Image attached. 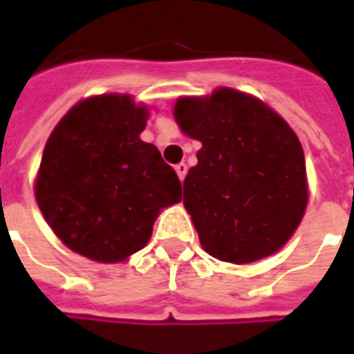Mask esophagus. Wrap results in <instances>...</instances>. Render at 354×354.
<instances>
[{
    "mask_svg": "<svg viewBox=\"0 0 354 354\" xmlns=\"http://www.w3.org/2000/svg\"><path fill=\"white\" fill-rule=\"evenodd\" d=\"M174 169H176L178 178H180V180H184L185 174H187V165H185V162H180V165H176Z\"/></svg>",
    "mask_w": 354,
    "mask_h": 354,
    "instance_id": "esophagus-1",
    "label": "esophagus"
}]
</instances>
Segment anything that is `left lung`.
I'll use <instances>...</instances> for the list:
<instances>
[{
    "label": "left lung",
    "mask_w": 354,
    "mask_h": 354,
    "mask_svg": "<svg viewBox=\"0 0 354 354\" xmlns=\"http://www.w3.org/2000/svg\"><path fill=\"white\" fill-rule=\"evenodd\" d=\"M174 119L203 144L184 180V207L203 248L230 263L281 250L309 197L296 132L261 100L227 87L178 98Z\"/></svg>",
    "instance_id": "8db88e82"
}]
</instances>
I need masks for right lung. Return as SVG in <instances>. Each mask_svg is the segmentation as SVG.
I'll use <instances>...</instances> for the list:
<instances>
[{
  "instance_id": "1",
  "label": "right lung",
  "mask_w": 354,
  "mask_h": 354,
  "mask_svg": "<svg viewBox=\"0 0 354 354\" xmlns=\"http://www.w3.org/2000/svg\"><path fill=\"white\" fill-rule=\"evenodd\" d=\"M146 106L127 94L75 104L50 132L35 180V199L62 243L102 263L142 250L161 208L182 199L174 169L140 140Z\"/></svg>"
}]
</instances>
